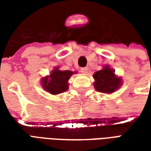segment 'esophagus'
<instances>
[{
  "label": "esophagus",
  "instance_id": "1",
  "mask_svg": "<svg viewBox=\"0 0 151 151\" xmlns=\"http://www.w3.org/2000/svg\"><path fill=\"white\" fill-rule=\"evenodd\" d=\"M80 70H81V72L83 73H87V70H88V69H87L86 67H82V68H81V69H80Z\"/></svg>",
  "mask_w": 151,
  "mask_h": 151
}]
</instances>
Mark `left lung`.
Here are the masks:
<instances>
[{"instance_id": "1", "label": "left lung", "mask_w": 151, "mask_h": 151, "mask_svg": "<svg viewBox=\"0 0 151 151\" xmlns=\"http://www.w3.org/2000/svg\"><path fill=\"white\" fill-rule=\"evenodd\" d=\"M95 82L94 83L96 91L101 93H113L120 86V78L115 76L113 69L108 66H105L104 69L97 71L94 74Z\"/></svg>"}]
</instances>
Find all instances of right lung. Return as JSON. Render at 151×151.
<instances>
[{"label": "right lung", "instance_id": "add662e5", "mask_svg": "<svg viewBox=\"0 0 151 151\" xmlns=\"http://www.w3.org/2000/svg\"><path fill=\"white\" fill-rule=\"evenodd\" d=\"M73 72L69 70L61 71L56 67L49 77L43 79L42 85L47 91L52 95H58L68 90V81Z\"/></svg>", "mask_w": 151, "mask_h": 151}]
</instances>
